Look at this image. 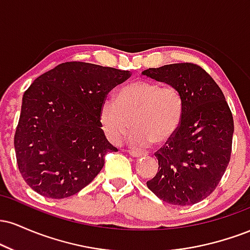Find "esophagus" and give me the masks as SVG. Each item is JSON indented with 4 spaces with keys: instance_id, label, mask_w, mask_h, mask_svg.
Masks as SVG:
<instances>
[{
    "instance_id": "esophagus-1",
    "label": "esophagus",
    "mask_w": 250,
    "mask_h": 250,
    "mask_svg": "<svg viewBox=\"0 0 250 250\" xmlns=\"http://www.w3.org/2000/svg\"><path fill=\"white\" fill-rule=\"evenodd\" d=\"M129 155L133 157H142V156H146V153H142V151H135V150H129L128 151Z\"/></svg>"
}]
</instances>
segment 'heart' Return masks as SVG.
Segmentation results:
<instances>
[{"mask_svg":"<svg viewBox=\"0 0 250 250\" xmlns=\"http://www.w3.org/2000/svg\"><path fill=\"white\" fill-rule=\"evenodd\" d=\"M185 101L173 85L159 82L135 81L123 85L116 100L107 99L99 111V122L105 139L120 145L133 127L129 142L135 147H147L168 142L182 122Z\"/></svg>","mask_w":250,"mask_h":250,"instance_id":"heart-1","label":"heart"}]
</instances>
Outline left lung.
<instances>
[{"instance_id":"left-lung-1","label":"left lung","mask_w":250,"mask_h":250,"mask_svg":"<svg viewBox=\"0 0 250 250\" xmlns=\"http://www.w3.org/2000/svg\"><path fill=\"white\" fill-rule=\"evenodd\" d=\"M142 74L177 88L185 101L179 130L155 153L159 170L147 187L170 205H195L213 193L230 161V109L216 82L194 63L149 68Z\"/></svg>"}]
</instances>
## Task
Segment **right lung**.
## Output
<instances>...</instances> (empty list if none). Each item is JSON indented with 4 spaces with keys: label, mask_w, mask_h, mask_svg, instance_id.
Here are the masks:
<instances>
[{
    "label": "right lung",
    "mask_w": 250,
    "mask_h": 250,
    "mask_svg": "<svg viewBox=\"0 0 250 250\" xmlns=\"http://www.w3.org/2000/svg\"><path fill=\"white\" fill-rule=\"evenodd\" d=\"M129 70L65 62L42 74L24 91L14 146L27 185L51 199L88 186L116 151L103 134L99 111L108 93Z\"/></svg>",
    "instance_id": "obj_1"
}]
</instances>
